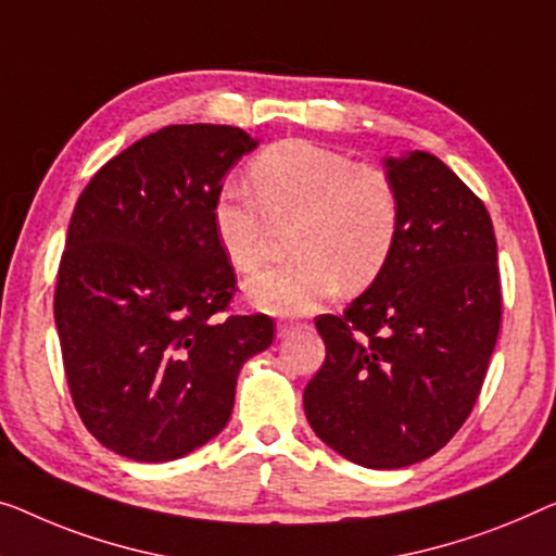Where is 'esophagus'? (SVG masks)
Listing matches in <instances>:
<instances>
[{"label": "esophagus", "mask_w": 556, "mask_h": 556, "mask_svg": "<svg viewBox=\"0 0 556 556\" xmlns=\"http://www.w3.org/2000/svg\"><path fill=\"white\" fill-rule=\"evenodd\" d=\"M296 329H300V325H296V321H279V325H277V337L285 339L289 334H294Z\"/></svg>", "instance_id": "esophagus-1"}]
</instances>
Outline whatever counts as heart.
Segmentation results:
<instances>
[{"instance_id": "b5f03b06", "label": "heart", "mask_w": 556, "mask_h": 556, "mask_svg": "<svg viewBox=\"0 0 556 556\" xmlns=\"http://www.w3.org/2000/svg\"><path fill=\"white\" fill-rule=\"evenodd\" d=\"M257 199L222 192L212 229L227 262L242 275L264 264L271 229L294 227V262L247 281V294L275 314H306L334 296L369 287L392 260L402 231V197L394 179L337 149L285 139L250 167Z\"/></svg>"}]
</instances>
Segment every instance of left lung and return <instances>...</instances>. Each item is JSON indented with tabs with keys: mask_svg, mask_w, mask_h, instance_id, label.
Wrapping results in <instances>:
<instances>
[{
	"mask_svg": "<svg viewBox=\"0 0 556 556\" xmlns=\"http://www.w3.org/2000/svg\"><path fill=\"white\" fill-rule=\"evenodd\" d=\"M402 197L392 260L342 314L314 319L327 359L304 389L321 442L369 469L432 457L482 392L502 327L492 217L442 160H387Z\"/></svg>",
	"mask_w": 556,
	"mask_h": 556,
	"instance_id": "obj_1",
	"label": "left lung"
}]
</instances>
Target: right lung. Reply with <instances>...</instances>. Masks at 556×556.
<instances>
[{"label":"right lung","instance_id":"add662e5","mask_svg":"<svg viewBox=\"0 0 556 556\" xmlns=\"http://www.w3.org/2000/svg\"><path fill=\"white\" fill-rule=\"evenodd\" d=\"M256 142L172 124L99 169L74 206L54 321L74 409L106 450L169 462L229 421L237 375L275 339L231 314L237 277L212 229L227 172Z\"/></svg>","mask_w":556,"mask_h":556}]
</instances>
